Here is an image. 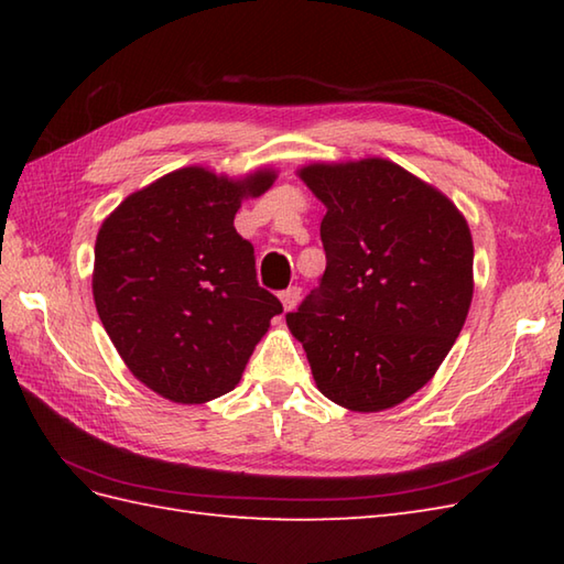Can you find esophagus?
<instances>
[{"label": "esophagus", "instance_id": "34e87169", "mask_svg": "<svg viewBox=\"0 0 564 564\" xmlns=\"http://www.w3.org/2000/svg\"><path fill=\"white\" fill-rule=\"evenodd\" d=\"M297 301H301V289H297V285H291V289L281 291V303L285 310H295Z\"/></svg>", "mask_w": 564, "mask_h": 564}]
</instances>
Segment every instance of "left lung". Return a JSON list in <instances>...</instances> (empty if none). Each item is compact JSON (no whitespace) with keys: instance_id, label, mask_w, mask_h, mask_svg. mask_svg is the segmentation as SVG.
I'll return each instance as SVG.
<instances>
[{"instance_id":"obj_1","label":"left lung","mask_w":564,"mask_h":564,"mask_svg":"<svg viewBox=\"0 0 564 564\" xmlns=\"http://www.w3.org/2000/svg\"><path fill=\"white\" fill-rule=\"evenodd\" d=\"M327 269L285 315L317 388L354 412L400 404L436 373L473 301V237L453 203L388 160L310 164Z\"/></svg>"}]
</instances>
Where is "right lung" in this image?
<instances>
[{
    "label": "right lung",
    "instance_id": "1",
    "mask_svg": "<svg viewBox=\"0 0 564 564\" xmlns=\"http://www.w3.org/2000/svg\"><path fill=\"white\" fill-rule=\"evenodd\" d=\"M273 178L230 182L186 166L128 196L101 225L91 281L101 325L130 373L166 400L230 392L283 313L257 281L254 247L235 230L242 198Z\"/></svg>",
    "mask_w": 564,
    "mask_h": 564
}]
</instances>
